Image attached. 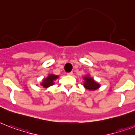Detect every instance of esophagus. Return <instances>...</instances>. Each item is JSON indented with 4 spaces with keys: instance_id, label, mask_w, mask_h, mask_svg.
I'll list each match as a JSON object with an SVG mask.
<instances>
[{
    "instance_id": "esophagus-1",
    "label": "esophagus",
    "mask_w": 135,
    "mask_h": 135,
    "mask_svg": "<svg viewBox=\"0 0 135 135\" xmlns=\"http://www.w3.org/2000/svg\"><path fill=\"white\" fill-rule=\"evenodd\" d=\"M73 72H70V73H68V75H73Z\"/></svg>"
}]
</instances>
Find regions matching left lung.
<instances>
[{
  "mask_svg": "<svg viewBox=\"0 0 135 135\" xmlns=\"http://www.w3.org/2000/svg\"><path fill=\"white\" fill-rule=\"evenodd\" d=\"M84 86L86 89L94 91L100 87V84L95 82L92 77H91L89 75H86V76L84 77Z\"/></svg>",
  "mask_w": 135,
  "mask_h": 135,
  "instance_id": "left-lung-1",
  "label": "left lung"
}]
</instances>
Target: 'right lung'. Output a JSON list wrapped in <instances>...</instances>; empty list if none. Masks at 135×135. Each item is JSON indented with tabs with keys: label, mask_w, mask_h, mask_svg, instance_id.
I'll list each match as a JSON object with an SVG mask.
<instances>
[{
	"label": "right lung",
	"mask_w": 135,
	"mask_h": 135,
	"mask_svg": "<svg viewBox=\"0 0 135 135\" xmlns=\"http://www.w3.org/2000/svg\"><path fill=\"white\" fill-rule=\"evenodd\" d=\"M58 77V75H53V74H50L46 78H45V79L43 80V82L41 83V85L43 87H44V88H48L49 86H52V85L54 84V81H55Z\"/></svg>",
	"instance_id": "right-lung-1"
}]
</instances>
